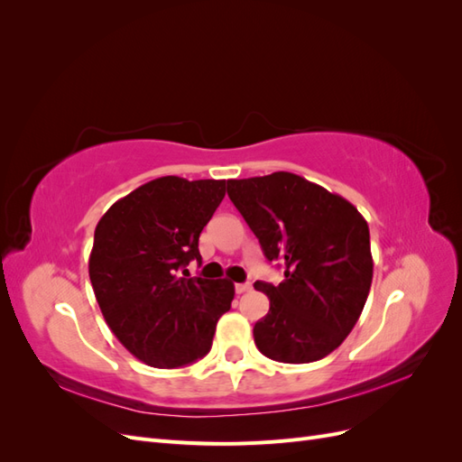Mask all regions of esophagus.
<instances>
[{
  "instance_id": "1",
  "label": "esophagus",
  "mask_w": 462,
  "mask_h": 462,
  "mask_svg": "<svg viewBox=\"0 0 462 462\" xmlns=\"http://www.w3.org/2000/svg\"><path fill=\"white\" fill-rule=\"evenodd\" d=\"M250 289H253V285H250V283H236V285H235L236 295H243V292H248Z\"/></svg>"
}]
</instances>
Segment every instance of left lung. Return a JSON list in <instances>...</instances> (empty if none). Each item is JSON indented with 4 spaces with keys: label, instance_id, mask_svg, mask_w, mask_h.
<instances>
[{
    "label": "left lung",
    "instance_id": "left-lung-1",
    "mask_svg": "<svg viewBox=\"0 0 462 462\" xmlns=\"http://www.w3.org/2000/svg\"><path fill=\"white\" fill-rule=\"evenodd\" d=\"M227 194L263 256L285 263L279 285L254 283L270 299L254 326L258 351L287 365L328 356L353 331L370 292L366 219L339 194L289 171L231 179Z\"/></svg>",
    "mask_w": 462,
    "mask_h": 462
}]
</instances>
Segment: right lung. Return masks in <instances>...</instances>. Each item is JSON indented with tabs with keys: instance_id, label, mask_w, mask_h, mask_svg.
I'll return each mask as SVG.
<instances>
[{
	"instance_id": "obj_1",
	"label": "right lung",
	"mask_w": 462,
	"mask_h": 462,
	"mask_svg": "<svg viewBox=\"0 0 462 462\" xmlns=\"http://www.w3.org/2000/svg\"><path fill=\"white\" fill-rule=\"evenodd\" d=\"M223 197L226 180L167 175L97 221L88 260L96 300L121 345L148 366L179 368L206 356L217 319L231 309L229 279L185 270L200 260V233Z\"/></svg>"
}]
</instances>
